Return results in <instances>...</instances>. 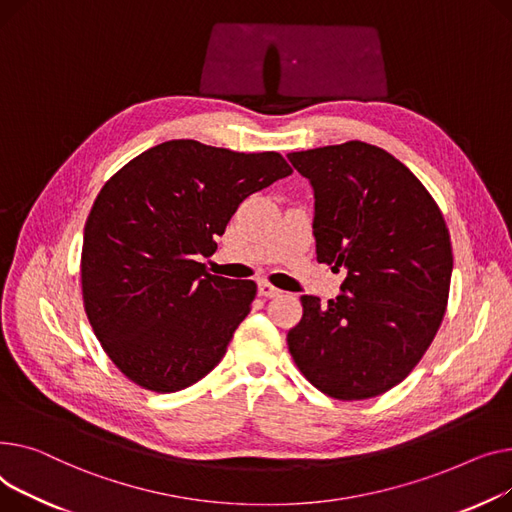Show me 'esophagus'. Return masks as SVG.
Wrapping results in <instances>:
<instances>
[{"label":"esophagus","instance_id":"esophagus-1","mask_svg":"<svg viewBox=\"0 0 512 512\" xmlns=\"http://www.w3.org/2000/svg\"><path fill=\"white\" fill-rule=\"evenodd\" d=\"M258 293H260L262 297H277L281 291H279L277 287L270 285V283H266V281H260V283H258Z\"/></svg>","mask_w":512,"mask_h":512}]
</instances>
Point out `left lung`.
Instances as JSON below:
<instances>
[{
  "instance_id": "obj_1",
  "label": "left lung",
  "mask_w": 512,
  "mask_h": 512,
  "mask_svg": "<svg viewBox=\"0 0 512 512\" xmlns=\"http://www.w3.org/2000/svg\"><path fill=\"white\" fill-rule=\"evenodd\" d=\"M314 190L318 262L345 268L341 295H302L293 362L324 395L386 393L417 366L442 322L453 248L438 204L386 150L351 140L289 153Z\"/></svg>"
}]
</instances>
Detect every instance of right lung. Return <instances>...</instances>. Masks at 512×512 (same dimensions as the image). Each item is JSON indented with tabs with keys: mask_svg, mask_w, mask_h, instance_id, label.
<instances>
[{
	"mask_svg": "<svg viewBox=\"0 0 512 512\" xmlns=\"http://www.w3.org/2000/svg\"><path fill=\"white\" fill-rule=\"evenodd\" d=\"M291 175L279 153L196 140L144 150L99 192L84 225V310L124 376L175 393L213 370L252 308L256 283L210 275L196 256L250 194Z\"/></svg>",
	"mask_w": 512,
	"mask_h": 512,
	"instance_id": "add662e5",
	"label": "right lung"
}]
</instances>
